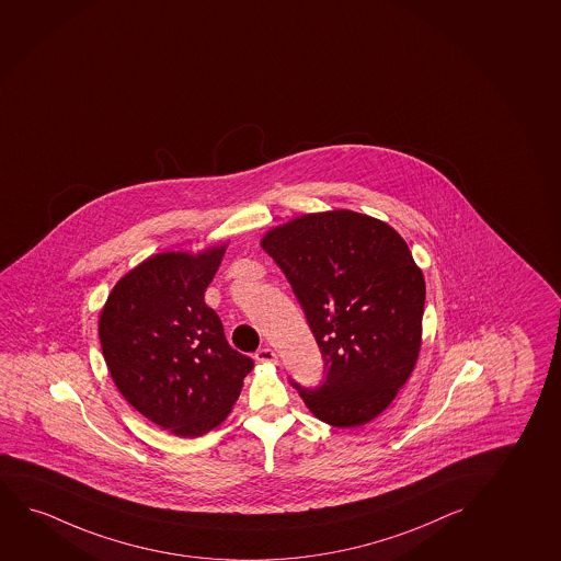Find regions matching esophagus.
I'll use <instances>...</instances> for the list:
<instances>
[{
    "label": "esophagus",
    "instance_id": "esophagus-1",
    "mask_svg": "<svg viewBox=\"0 0 561 561\" xmlns=\"http://www.w3.org/2000/svg\"><path fill=\"white\" fill-rule=\"evenodd\" d=\"M254 358L257 362H277V353L273 348L262 347L255 351Z\"/></svg>",
    "mask_w": 561,
    "mask_h": 561
}]
</instances>
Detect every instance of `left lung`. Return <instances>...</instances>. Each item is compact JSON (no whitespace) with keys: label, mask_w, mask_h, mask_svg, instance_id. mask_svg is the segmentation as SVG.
<instances>
[{"label":"left lung","mask_w":561,"mask_h":561,"mask_svg":"<svg viewBox=\"0 0 561 561\" xmlns=\"http://www.w3.org/2000/svg\"><path fill=\"white\" fill-rule=\"evenodd\" d=\"M262 247L290 283L319 343L324 379H290L312 415L348 428L368 423L412 376L421 347L425 278L404 239L351 210L307 214Z\"/></svg>","instance_id":"1"}]
</instances>
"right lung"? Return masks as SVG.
<instances>
[{
  "label": "right lung",
  "instance_id": "add662e5",
  "mask_svg": "<svg viewBox=\"0 0 561 561\" xmlns=\"http://www.w3.org/2000/svg\"><path fill=\"white\" fill-rule=\"evenodd\" d=\"M224 252L151 255L115 284L100 314V345L121 394L182 438L220 425L254 368L205 304Z\"/></svg>",
  "mask_w": 561,
  "mask_h": 561
}]
</instances>
